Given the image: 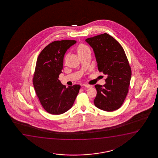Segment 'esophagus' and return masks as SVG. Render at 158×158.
Here are the masks:
<instances>
[{"mask_svg": "<svg viewBox=\"0 0 158 158\" xmlns=\"http://www.w3.org/2000/svg\"><path fill=\"white\" fill-rule=\"evenodd\" d=\"M84 86L85 87H87V88H90V87H92V86L89 84H84Z\"/></svg>", "mask_w": 158, "mask_h": 158, "instance_id": "obj_1", "label": "esophagus"}]
</instances>
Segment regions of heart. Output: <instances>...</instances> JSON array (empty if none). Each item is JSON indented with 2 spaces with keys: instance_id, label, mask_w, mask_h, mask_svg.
Returning <instances> with one entry per match:
<instances>
[{
  "instance_id": "heart-1",
  "label": "heart",
  "mask_w": 158,
  "mask_h": 158,
  "mask_svg": "<svg viewBox=\"0 0 158 158\" xmlns=\"http://www.w3.org/2000/svg\"><path fill=\"white\" fill-rule=\"evenodd\" d=\"M87 50H89V47L85 45L84 44H80V45L78 46V48H77L78 54H80L81 53L84 52Z\"/></svg>"
}]
</instances>
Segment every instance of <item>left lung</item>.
Segmentation results:
<instances>
[{
    "mask_svg": "<svg viewBox=\"0 0 158 158\" xmlns=\"http://www.w3.org/2000/svg\"><path fill=\"white\" fill-rule=\"evenodd\" d=\"M85 41L93 48L99 71L107 76L105 84L95 85L97 93L94 104L105 111L117 110L127 94L132 75L123 48L106 33L87 38Z\"/></svg>",
    "mask_w": 158,
    "mask_h": 158,
    "instance_id": "8db88e82",
    "label": "left lung"
}]
</instances>
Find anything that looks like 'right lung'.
Here are the masks:
<instances>
[{"instance_id":"add662e5","label":"right lung","mask_w":158,"mask_h":158,"mask_svg":"<svg viewBox=\"0 0 158 158\" xmlns=\"http://www.w3.org/2000/svg\"><path fill=\"white\" fill-rule=\"evenodd\" d=\"M76 40L54 41L45 48L37 59L33 84L43 108L50 114H63L71 108L80 89L79 85L66 87L59 80L64 56Z\"/></svg>"}]
</instances>
